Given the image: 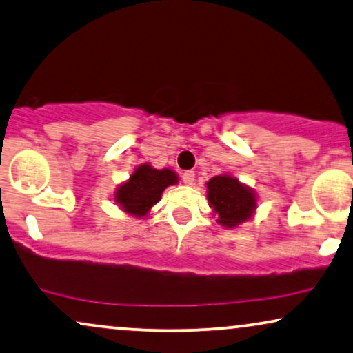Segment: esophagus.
<instances>
[{
    "instance_id": "obj_1",
    "label": "esophagus",
    "mask_w": 353,
    "mask_h": 353,
    "mask_svg": "<svg viewBox=\"0 0 353 353\" xmlns=\"http://www.w3.org/2000/svg\"><path fill=\"white\" fill-rule=\"evenodd\" d=\"M181 180H183L185 185H193L194 183V172H185L183 175H181Z\"/></svg>"
}]
</instances>
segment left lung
Wrapping results in <instances>:
<instances>
[{"label": "left lung", "mask_w": 353, "mask_h": 353, "mask_svg": "<svg viewBox=\"0 0 353 353\" xmlns=\"http://www.w3.org/2000/svg\"><path fill=\"white\" fill-rule=\"evenodd\" d=\"M206 188L208 203L219 225L236 229L254 217L259 198L254 188L239 181V178L221 173L206 181Z\"/></svg>", "instance_id": "1"}]
</instances>
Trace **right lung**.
Masks as SVG:
<instances>
[{
  "mask_svg": "<svg viewBox=\"0 0 353 353\" xmlns=\"http://www.w3.org/2000/svg\"><path fill=\"white\" fill-rule=\"evenodd\" d=\"M178 183V175L172 168L157 170L150 163L134 168L129 180L116 186L112 199L119 210L132 217H147L162 198L165 188Z\"/></svg>",
  "mask_w": 353,
  "mask_h": 353,
  "instance_id": "1",
  "label": "right lung"
}]
</instances>
